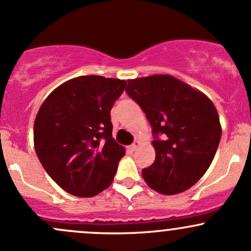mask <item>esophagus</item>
<instances>
[{"instance_id":"34e87169","label":"esophagus","mask_w":251,"mask_h":251,"mask_svg":"<svg viewBox=\"0 0 251 251\" xmlns=\"http://www.w3.org/2000/svg\"><path fill=\"white\" fill-rule=\"evenodd\" d=\"M139 144H141V142H139V141H137V139H136V141H134L133 142V143L132 144H131V149H132L133 150V151H134V150H136L137 149V148H138L139 147Z\"/></svg>"}]
</instances>
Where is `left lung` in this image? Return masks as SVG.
<instances>
[{"instance_id": "8db88e82", "label": "left lung", "mask_w": 251, "mask_h": 251, "mask_svg": "<svg viewBox=\"0 0 251 251\" xmlns=\"http://www.w3.org/2000/svg\"><path fill=\"white\" fill-rule=\"evenodd\" d=\"M126 92L146 113L154 134L155 161L142 171L155 191L176 195L207 172L221 138L219 114L201 91L167 75L127 80Z\"/></svg>"}]
</instances>
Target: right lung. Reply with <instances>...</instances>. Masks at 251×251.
Returning <instances> with one entry per match:
<instances>
[{"mask_svg":"<svg viewBox=\"0 0 251 251\" xmlns=\"http://www.w3.org/2000/svg\"><path fill=\"white\" fill-rule=\"evenodd\" d=\"M126 80L81 75L44 100L33 125L36 154L52 180L68 194L92 197L107 189L125 148L112 137L110 109Z\"/></svg>","mask_w":251,"mask_h":251,"instance_id":"1","label":"right lung"}]
</instances>
